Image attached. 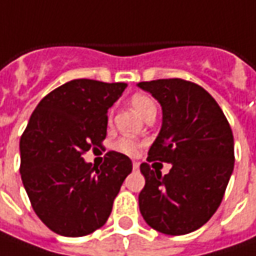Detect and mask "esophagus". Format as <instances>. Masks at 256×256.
I'll return each instance as SVG.
<instances>
[{
  "mask_svg": "<svg viewBox=\"0 0 256 256\" xmlns=\"http://www.w3.org/2000/svg\"><path fill=\"white\" fill-rule=\"evenodd\" d=\"M138 167H140V164L137 163V162H134V163H133V170H138Z\"/></svg>",
  "mask_w": 256,
  "mask_h": 256,
  "instance_id": "obj_1",
  "label": "esophagus"
}]
</instances>
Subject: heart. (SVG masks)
<instances>
[{"instance_id":"heart-1","label":"heart","mask_w":256,"mask_h":256,"mask_svg":"<svg viewBox=\"0 0 256 256\" xmlns=\"http://www.w3.org/2000/svg\"><path fill=\"white\" fill-rule=\"evenodd\" d=\"M130 103H132V108L142 116V118H147L150 113H154L156 112V103L153 102L152 98L146 96V94H142V93H137L134 94L132 99H130ZM140 143L134 140V138H130V137H122L119 138L113 147L116 152H119L122 154L126 156H136L140 150Z\"/></svg>"}]
</instances>
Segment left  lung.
<instances>
[{
  "instance_id": "8db88e82",
  "label": "left lung",
  "mask_w": 256,
  "mask_h": 256,
  "mask_svg": "<svg viewBox=\"0 0 256 256\" xmlns=\"http://www.w3.org/2000/svg\"><path fill=\"white\" fill-rule=\"evenodd\" d=\"M160 103L163 123L148 162L172 163L167 174L143 163L138 207L144 221L166 235L198 230L220 207L234 170V136L221 108L198 84L182 79L137 84Z\"/></svg>"
}]
</instances>
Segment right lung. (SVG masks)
<instances>
[{
    "label": "right lung",
    "instance_id": "add662e5",
    "mask_svg": "<svg viewBox=\"0 0 256 256\" xmlns=\"http://www.w3.org/2000/svg\"><path fill=\"white\" fill-rule=\"evenodd\" d=\"M126 86L75 79L46 94L32 113L20 142V172L35 214L50 231L84 236L110 216L132 160L109 152L98 168L82 156L102 146L108 110Z\"/></svg>",
    "mask_w": 256,
    "mask_h": 256
}]
</instances>
